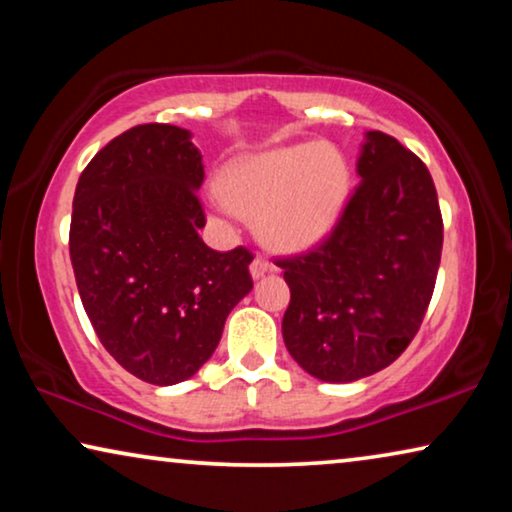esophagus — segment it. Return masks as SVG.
<instances>
[{
  "mask_svg": "<svg viewBox=\"0 0 512 512\" xmlns=\"http://www.w3.org/2000/svg\"><path fill=\"white\" fill-rule=\"evenodd\" d=\"M272 270H275V265H272L270 261H265L263 256H256L254 261H251V268H249L251 277H254V279H261L265 275H270Z\"/></svg>",
  "mask_w": 512,
  "mask_h": 512,
  "instance_id": "34e87169",
  "label": "esophagus"
}]
</instances>
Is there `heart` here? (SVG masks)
<instances>
[{
	"mask_svg": "<svg viewBox=\"0 0 512 512\" xmlns=\"http://www.w3.org/2000/svg\"><path fill=\"white\" fill-rule=\"evenodd\" d=\"M349 165L328 144L277 149L230 167L223 200L256 216L261 240L279 251H305L338 226L349 198Z\"/></svg>",
	"mask_w": 512,
	"mask_h": 512,
	"instance_id": "heart-1",
	"label": "heart"
}]
</instances>
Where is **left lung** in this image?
<instances>
[{"label": "left lung", "mask_w": 512, "mask_h": 512, "mask_svg": "<svg viewBox=\"0 0 512 512\" xmlns=\"http://www.w3.org/2000/svg\"><path fill=\"white\" fill-rule=\"evenodd\" d=\"M338 226L312 251L279 258L291 289L284 345L321 382L387 368L415 338L443 249V216L426 165L398 139L366 132Z\"/></svg>", "instance_id": "left-lung-1"}]
</instances>
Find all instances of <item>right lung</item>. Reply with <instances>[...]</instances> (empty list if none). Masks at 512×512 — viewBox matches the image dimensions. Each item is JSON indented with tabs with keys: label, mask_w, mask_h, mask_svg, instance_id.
<instances>
[{
	"label": "right lung",
	"mask_w": 512,
	"mask_h": 512,
	"mask_svg": "<svg viewBox=\"0 0 512 512\" xmlns=\"http://www.w3.org/2000/svg\"><path fill=\"white\" fill-rule=\"evenodd\" d=\"M191 132L146 123L97 151L74 193L69 256L104 349L139 380L198 373L254 289V254L209 249L198 230L205 165Z\"/></svg>",
	"instance_id": "1"
}]
</instances>
